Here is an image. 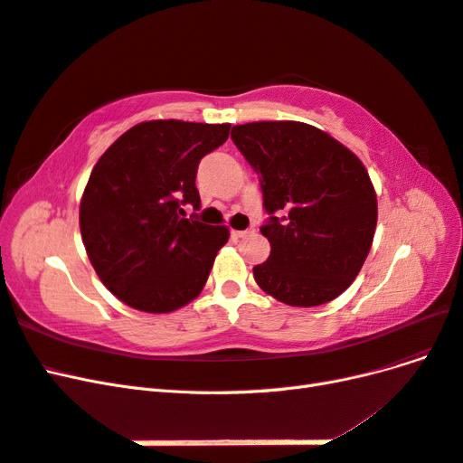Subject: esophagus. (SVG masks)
Instances as JSON below:
<instances>
[{"label":"esophagus","instance_id":"obj_1","mask_svg":"<svg viewBox=\"0 0 463 463\" xmlns=\"http://www.w3.org/2000/svg\"><path fill=\"white\" fill-rule=\"evenodd\" d=\"M232 233H233V237H237V240H243V237L253 235V233H255V230H253V228H249V230H237V232H232Z\"/></svg>","mask_w":463,"mask_h":463}]
</instances>
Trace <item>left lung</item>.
I'll return each mask as SVG.
<instances>
[{"mask_svg":"<svg viewBox=\"0 0 463 463\" xmlns=\"http://www.w3.org/2000/svg\"><path fill=\"white\" fill-rule=\"evenodd\" d=\"M232 141L257 172L269 214L260 233L270 257L257 284L293 307L345 291L365 262L376 228V194L365 165L328 133L299 121L235 125Z\"/></svg>","mask_w":463,"mask_h":463,"instance_id":"8db88e82","label":"left lung"}]
</instances>
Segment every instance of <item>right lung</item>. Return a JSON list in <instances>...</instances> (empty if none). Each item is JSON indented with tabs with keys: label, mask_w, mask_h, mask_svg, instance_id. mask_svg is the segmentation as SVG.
<instances>
[{
	"label": "right lung",
	"mask_w": 463,
	"mask_h": 463,
	"mask_svg": "<svg viewBox=\"0 0 463 463\" xmlns=\"http://www.w3.org/2000/svg\"><path fill=\"white\" fill-rule=\"evenodd\" d=\"M230 123L145 121L123 133L96 162L80 201V235L104 286L125 305L170 313L204 288L228 228L208 226L199 162L228 141Z\"/></svg>",
	"instance_id": "obj_1"
}]
</instances>
